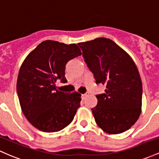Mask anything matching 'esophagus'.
<instances>
[{
	"mask_svg": "<svg viewBox=\"0 0 159 159\" xmlns=\"http://www.w3.org/2000/svg\"><path fill=\"white\" fill-rule=\"evenodd\" d=\"M89 92H86V93L82 94V98H83V99H85V98H86L89 96Z\"/></svg>",
	"mask_w": 159,
	"mask_h": 159,
	"instance_id": "esophagus-1",
	"label": "esophagus"
}]
</instances>
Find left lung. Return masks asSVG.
<instances>
[{
  "label": "left lung",
  "mask_w": 159,
  "mask_h": 159,
  "mask_svg": "<svg viewBox=\"0 0 159 159\" xmlns=\"http://www.w3.org/2000/svg\"><path fill=\"white\" fill-rule=\"evenodd\" d=\"M78 45L95 83L107 86L105 93L96 95L98 104L92 109L96 123L112 134L127 131L141 113L142 82L134 62L110 39L100 37Z\"/></svg>",
  "instance_id": "1"
}]
</instances>
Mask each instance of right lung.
Returning a JSON list of instances; mask_svg holds the SVG:
<instances>
[{"instance_id":"obj_1","label":"right lung","mask_w":159,"mask_h":159,"mask_svg":"<svg viewBox=\"0 0 159 159\" xmlns=\"http://www.w3.org/2000/svg\"><path fill=\"white\" fill-rule=\"evenodd\" d=\"M81 55L76 44L46 40L23 61L17 79L18 97L25 116L40 131H59L74 119L81 94L57 90L56 83L67 82L66 64Z\"/></svg>"}]
</instances>
